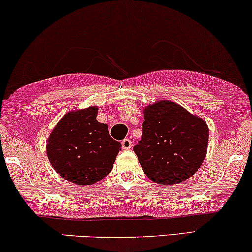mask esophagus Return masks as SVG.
Wrapping results in <instances>:
<instances>
[{
    "instance_id": "esophagus-1",
    "label": "esophagus",
    "mask_w": 252,
    "mask_h": 252,
    "mask_svg": "<svg viewBox=\"0 0 252 252\" xmlns=\"http://www.w3.org/2000/svg\"><path fill=\"white\" fill-rule=\"evenodd\" d=\"M132 141H130V139H124L123 141H122V148L123 149H125V150H128V149H130V148H132Z\"/></svg>"
}]
</instances>
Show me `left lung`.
Returning <instances> with one entry per match:
<instances>
[{
	"label": "left lung",
	"instance_id": "8db88e82",
	"mask_svg": "<svg viewBox=\"0 0 252 252\" xmlns=\"http://www.w3.org/2000/svg\"><path fill=\"white\" fill-rule=\"evenodd\" d=\"M142 139L133 150L144 174L159 185H175L194 175L204 160L209 128L199 117L163 99L143 110Z\"/></svg>",
	"mask_w": 252,
	"mask_h": 252
}]
</instances>
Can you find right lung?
Listing matches in <instances>:
<instances>
[{
    "label": "right lung",
    "mask_w": 252,
    "mask_h": 252,
    "mask_svg": "<svg viewBox=\"0 0 252 252\" xmlns=\"http://www.w3.org/2000/svg\"><path fill=\"white\" fill-rule=\"evenodd\" d=\"M97 111V106H92L66 113L48 139V159L72 184L88 186L102 180L122 150V144L110 136L108 125L96 120Z\"/></svg>",
    "instance_id": "add662e5"
}]
</instances>
